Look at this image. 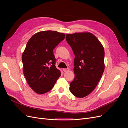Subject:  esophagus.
<instances>
[{
	"mask_svg": "<svg viewBox=\"0 0 128 128\" xmlns=\"http://www.w3.org/2000/svg\"><path fill=\"white\" fill-rule=\"evenodd\" d=\"M69 70H70V69H69L68 68H63V72H68Z\"/></svg>",
	"mask_w": 128,
	"mask_h": 128,
	"instance_id": "1",
	"label": "esophagus"
}]
</instances>
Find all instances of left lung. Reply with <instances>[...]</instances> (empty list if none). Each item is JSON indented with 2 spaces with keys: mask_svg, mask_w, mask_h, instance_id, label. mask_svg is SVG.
Instances as JSON below:
<instances>
[{
  "mask_svg": "<svg viewBox=\"0 0 128 128\" xmlns=\"http://www.w3.org/2000/svg\"><path fill=\"white\" fill-rule=\"evenodd\" d=\"M66 40L75 56V78L70 84L72 94L82 98L96 88L104 70V49L97 38L90 32L67 34Z\"/></svg>",
  "mask_w": 128,
  "mask_h": 128,
  "instance_id": "obj_1",
  "label": "left lung"
}]
</instances>
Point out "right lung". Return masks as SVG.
Wrapping results in <instances>:
<instances>
[{"label":"right lung","mask_w":128,"mask_h":128,"mask_svg":"<svg viewBox=\"0 0 128 128\" xmlns=\"http://www.w3.org/2000/svg\"><path fill=\"white\" fill-rule=\"evenodd\" d=\"M65 36L57 31H42L34 35L27 43L22 56L23 73L30 88L38 94L50 91L60 76L55 65L53 50Z\"/></svg>","instance_id":"obj_1"}]
</instances>
